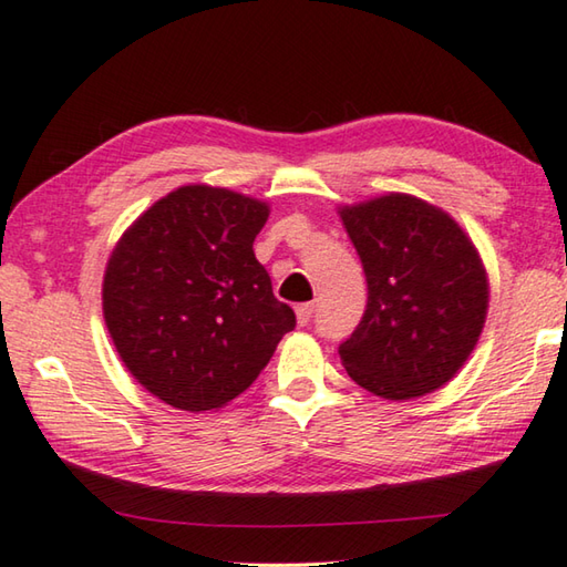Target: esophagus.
<instances>
[{"instance_id": "obj_1", "label": "esophagus", "mask_w": 567, "mask_h": 567, "mask_svg": "<svg viewBox=\"0 0 567 567\" xmlns=\"http://www.w3.org/2000/svg\"><path fill=\"white\" fill-rule=\"evenodd\" d=\"M297 322H300L302 324V328H305V324L307 322H310L312 320V315H315V305L312 302H307V305H300V307H297Z\"/></svg>"}]
</instances>
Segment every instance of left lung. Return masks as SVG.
Here are the masks:
<instances>
[{
  "label": "left lung",
  "instance_id": "obj_1",
  "mask_svg": "<svg viewBox=\"0 0 567 567\" xmlns=\"http://www.w3.org/2000/svg\"><path fill=\"white\" fill-rule=\"evenodd\" d=\"M340 217L368 280L362 320L338 350L348 375L385 400L443 388L475 350L491 300L473 239L402 192L340 207Z\"/></svg>",
  "mask_w": 567,
  "mask_h": 567
}]
</instances>
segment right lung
Here are the masks:
<instances>
[{
    "label": "right lung",
    "mask_w": 567,
    "mask_h": 567,
    "mask_svg": "<svg viewBox=\"0 0 567 567\" xmlns=\"http://www.w3.org/2000/svg\"><path fill=\"white\" fill-rule=\"evenodd\" d=\"M270 207L239 192L185 185L145 209L114 245L102 310L124 368L189 412L245 392L295 328L252 243Z\"/></svg>",
    "instance_id": "1"
}]
</instances>
